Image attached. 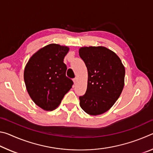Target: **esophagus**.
Instances as JSON below:
<instances>
[{"instance_id":"esophagus-1","label":"esophagus","mask_w":153,"mask_h":153,"mask_svg":"<svg viewBox=\"0 0 153 153\" xmlns=\"http://www.w3.org/2000/svg\"><path fill=\"white\" fill-rule=\"evenodd\" d=\"M73 80H74V84H76V83H77V77H75V78H74Z\"/></svg>"}]
</instances>
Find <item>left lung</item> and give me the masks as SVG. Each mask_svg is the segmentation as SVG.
Instances as JSON below:
<instances>
[{"instance_id":"left-lung-1","label":"left lung","mask_w":153,"mask_h":153,"mask_svg":"<svg viewBox=\"0 0 153 153\" xmlns=\"http://www.w3.org/2000/svg\"><path fill=\"white\" fill-rule=\"evenodd\" d=\"M79 55L88 74L87 90L79 97V105L89 115H100L120 97L124 86L125 68L119 56L103 46L82 47Z\"/></svg>"}]
</instances>
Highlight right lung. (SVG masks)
<instances>
[{
    "mask_svg": "<svg viewBox=\"0 0 153 153\" xmlns=\"http://www.w3.org/2000/svg\"><path fill=\"white\" fill-rule=\"evenodd\" d=\"M69 51L67 46L51 44L33 55L24 70V81L28 94L38 107L46 111L55 109L74 82L66 76L63 63Z\"/></svg>",
    "mask_w": 153,
    "mask_h": 153,
    "instance_id": "1",
    "label": "right lung"
}]
</instances>
